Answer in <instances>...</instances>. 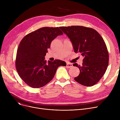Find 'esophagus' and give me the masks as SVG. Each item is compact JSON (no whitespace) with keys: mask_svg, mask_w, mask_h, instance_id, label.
Instances as JSON below:
<instances>
[{"mask_svg":"<svg viewBox=\"0 0 120 120\" xmlns=\"http://www.w3.org/2000/svg\"><path fill=\"white\" fill-rule=\"evenodd\" d=\"M73 65L72 64H70V63H67L66 65V67L68 68H71V67H72Z\"/></svg>","mask_w":120,"mask_h":120,"instance_id":"obj_1","label":"esophagus"}]
</instances>
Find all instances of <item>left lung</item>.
Instances as JSON below:
<instances>
[{"instance_id": "8db88e82", "label": "left lung", "mask_w": 120, "mask_h": 120, "mask_svg": "<svg viewBox=\"0 0 120 120\" xmlns=\"http://www.w3.org/2000/svg\"><path fill=\"white\" fill-rule=\"evenodd\" d=\"M59 28L70 38L74 52L84 57L82 65L73 64L80 71L74 80L84 86L95 85L103 76L109 65V52L102 37L94 29L84 26Z\"/></svg>"}]
</instances>
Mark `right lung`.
<instances>
[{
    "label": "right lung",
    "instance_id": "add662e5",
    "mask_svg": "<svg viewBox=\"0 0 120 120\" xmlns=\"http://www.w3.org/2000/svg\"><path fill=\"white\" fill-rule=\"evenodd\" d=\"M63 34L58 27H43L25 36L19 45L15 60L16 71L20 78L33 88L45 86L51 81L60 66L66 62L56 59L45 60L48 49L55 38Z\"/></svg>",
    "mask_w": 120,
    "mask_h": 120
}]
</instances>
